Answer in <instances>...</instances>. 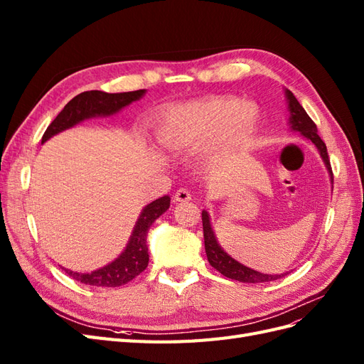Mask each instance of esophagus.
I'll return each mask as SVG.
<instances>
[{"mask_svg": "<svg viewBox=\"0 0 364 364\" xmlns=\"http://www.w3.org/2000/svg\"><path fill=\"white\" fill-rule=\"evenodd\" d=\"M173 199H174V202H188V200H191V194L186 188H179L174 193Z\"/></svg>", "mask_w": 364, "mask_h": 364, "instance_id": "1", "label": "esophagus"}]
</instances>
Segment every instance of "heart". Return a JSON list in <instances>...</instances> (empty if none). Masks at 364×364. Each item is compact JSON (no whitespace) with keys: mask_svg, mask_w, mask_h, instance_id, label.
Returning a JSON list of instances; mask_svg holds the SVG:
<instances>
[{"mask_svg":"<svg viewBox=\"0 0 364 364\" xmlns=\"http://www.w3.org/2000/svg\"><path fill=\"white\" fill-rule=\"evenodd\" d=\"M259 121L255 103L234 97H211L173 107L156 129L159 144L171 151H188L218 135L223 141H241L253 134Z\"/></svg>","mask_w":364,"mask_h":364,"instance_id":"1","label":"heart"}]
</instances>
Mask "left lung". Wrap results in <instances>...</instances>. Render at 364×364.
<instances>
[{
  "label": "left lung",
  "mask_w": 364,
  "mask_h": 364,
  "mask_svg": "<svg viewBox=\"0 0 364 364\" xmlns=\"http://www.w3.org/2000/svg\"><path fill=\"white\" fill-rule=\"evenodd\" d=\"M285 95H287L289 109H290V127L296 132H299V134L304 135L306 139H311L313 144L317 147L318 153H321V156L326 165L329 174H331V181H333V170H331V164H329L326 146H325V142L321 139V136L317 135V127L314 124V121L308 117L305 109L301 106L299 102L296 100V97L293 95L291 91L285 90ZM202 223H203L205 252H206L208 261L215 270L222 273L223 277L240 281V282H252V284L253 282H269V281H274V279L284 277V273L282 274L259 273L257 270L243 266V264H240L234 258H230L228 253L218 246L217 238L214 235V230L211 228V222H209V215L206 211H202Z\"/></svg>",
  "instance_id": "8db88e82"
}]
</instances>
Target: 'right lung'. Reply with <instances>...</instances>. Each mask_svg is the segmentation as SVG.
I'll return each instance as SVG.
<instances>
[{"label": "right lung", "mask_w": 364, "mask_h": 364, "mask_svg": "<svg viewBox=\"0 0 364 364\" xmlns=\"http://www.w3.org/2000/svg\"><path fill=\"white\" fill-rule=\"evenodd\" d=\"M146 94V90H138L132 92L107 94L103 91H86L75 95L60 114L51 121L46 134L42 136V144L59 132L67 130L80 121L92 117H109L121 111L132 102H136ZM170 208V197L164 196L161 199L149 203L139 214L138 222L134 228L129 243L121 255L107 266L91 273H77L65 269L70 277L86 285L95 287H119L129 281L136 278L141 272H144L149 264V247L147 232L155 220L162 215Z\"/></svg>", "instance_id": "add662e5"}]
</instances>
